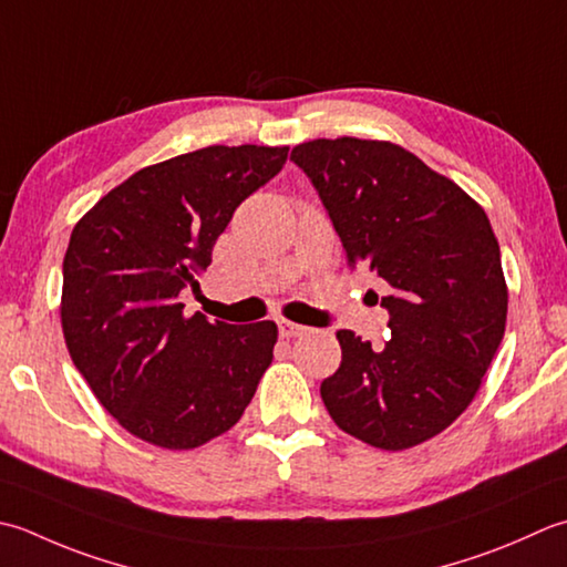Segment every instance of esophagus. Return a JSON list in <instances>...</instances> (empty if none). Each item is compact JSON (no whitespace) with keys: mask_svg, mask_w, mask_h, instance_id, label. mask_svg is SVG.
Here are the masks:
<instances>
[{"mask_svg":"<svg viewBox=\"0 0 567 567\" xmlns=\"http://www.w3.org/2000/svg\"><path fill=\"white\" fill-rule=\"evenodd\" d=\"M277 329H280V337H285V339H295V337L307 334V327L295 324V321H287V319L277 321Z\"/></svg>","mask_w":567,"mask_h":567,"instance_id":"esophagus-1","label":"esophagus"}]
</instances>
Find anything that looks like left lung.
Masks as SVG:
<instances>
[{"label": "left lung", "instance_id": "1", "mask_svg": "<svg viewBox=\"0 0 567 567\" xmlns=\"http://www.w3.org/2000/svg\"><path fill=\"white\" fill-rule=\"evenodd\" d=\"M290 159L317 188L349 268L365 265L388 285L391 339L375 351L337 331L341 365L321 381V401L365 445L415 447L467 410L504 339L508 292L489 218L391 142L312 140Z\"/></svg>", "mask_w": 567, "mask_h": 567}]
</instances>
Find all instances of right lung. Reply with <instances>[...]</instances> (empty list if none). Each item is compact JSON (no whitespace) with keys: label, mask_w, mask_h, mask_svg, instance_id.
Instances as JSON below:
<instances>
[{"label":"right lung","mask_w":567,"mask_h":567,"mask_svg":"<svg viewBox=\"0 0 567 567\" xmlns=\"http://www.w3.org/2000/svg\"><path fill=\"white\" fill-rule=\"evenodd\" d=\"M287 147L214 144L144 166L78 220L63 258L61 324L75 369L132 435L194 450L252 401L275 321L184 315L233 210L268 184Z\"/></svg>","instance_id":"add662e5"}]
</instances>
